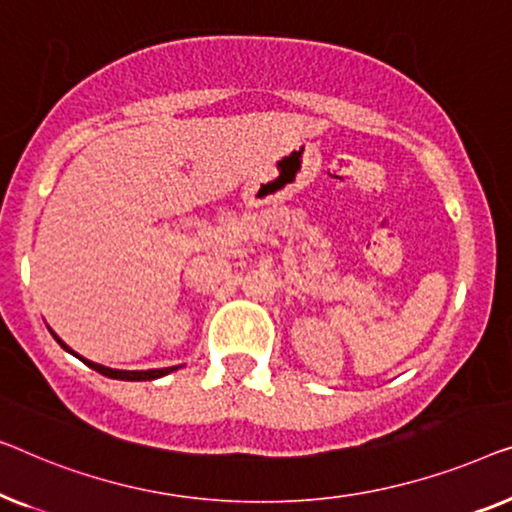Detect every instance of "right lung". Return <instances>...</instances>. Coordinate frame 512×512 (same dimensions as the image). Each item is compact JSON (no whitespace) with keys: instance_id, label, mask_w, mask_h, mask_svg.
Here are the masks:
<instances>
[{"instance_id":"right-lung-1","label":"right lung","mask_w":512,"mask_h":512,"mask_svg":"<svg viewBox=\"0 0 512 512\" xmlns=\"http://www.w3.org/2000/svg\"><path fill=\"white\" fill-rule=\"evenodd\" d=\"M50 334L55 336V341L60 343L64 350L71 352V355H74V357H78L76 352L71 350L69 345L64 343L62 338L55 334V331H50ZM78 359H81L83 364H88L90 369H95L97 373H102V376H106V378H115V380H155V378H162V376H167V373H171V371H176V366H169V369H148V371H120V369H109V366L95 364V362H90V359H83V357H78Z\"/></svg>"}]
</instances>
